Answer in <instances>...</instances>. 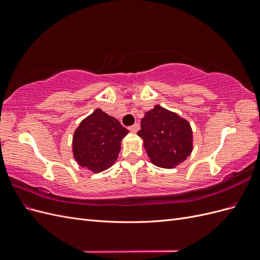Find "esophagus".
Listing matches in <instances>:
<instances>
[{"label":"esophagus","mask_w":260,"mask_h":260,"mask_svg":"<svg viewBox=\"0 0 260 260\" xmlns=\"http://www.w3.org/2000/svg\"><path fill=\"white\" fill-rule=\"evenodd\" d=\"M139 129H140V124L139 123H135V124H132V125H130V127H129V130L131 132H133V133L138 132Z\"/></svg>","instance_id":"obj_1"}]
</instances>
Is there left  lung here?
Instances as JSON below:
<instances>
[{
    "label": "left lung",
    "mask_w": 260,
    "mask_h": 260,
    "mask_svg": "<svg viewBox=\"0 0 260 260\" xmlns=\"http://www.w3.org/2000/svg\"><path fill=\"white\" fill-rule=\"evenodd\" d=\"M138 136L143 140L149 159L161 168L178 166L193 149L190 123L159 105L146 112Z\"/></svg>",
    "instance_id": "obj_1"
}]
</instances>
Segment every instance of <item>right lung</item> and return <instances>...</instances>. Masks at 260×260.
Segmentation results:
<instances>
[{
	"instance_id": "right-lung-1",
	"label": "right lung",
	"mask_w": 260,
	"mask_h": 260,
	"mask_svg": "<svg viewBox=\"0 0 260 260\" xmlns=\"http://www.w3.org/2000/svg\"><path fill=\"white\" fill-rule=\"evenodd\" d=\"M128 132L116 118L95 109L75 131L73 152L76 161L93 172L106 170L116 161L121 141Z\"/></svg>"
}]
</instances>
